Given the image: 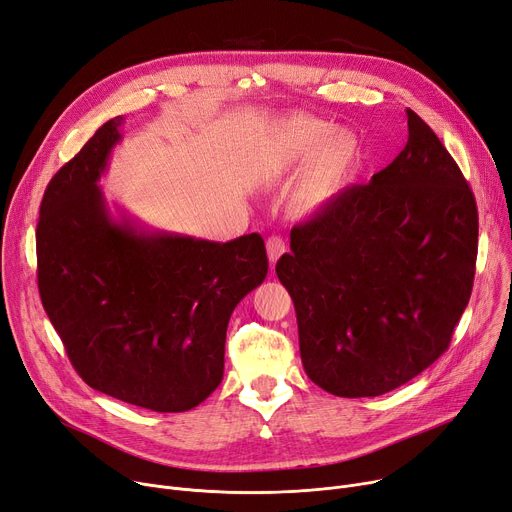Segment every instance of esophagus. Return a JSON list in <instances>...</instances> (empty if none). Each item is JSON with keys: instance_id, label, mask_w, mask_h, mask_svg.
<instances>
[{"instance_id": "1", "label": "esophagus", "mask_w": 512, "mask_h": 512, "mask_svg": "<svg viewBox=\"0 0 512 512\" xmlns=\"http://www.w3.org/2000/svg\"><path fill=\"white\" fill-rule=\"evenodd\" d=\"M283 252H285V239L281 235H270L266 239V254L270 260V266L277 264V260L281 258Z\"/></svg>"}]
</instances>
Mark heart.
<instances>
[{
	"mask_svg": "<svg viewBox=\"0 0 512 512\" xmlns=\"http://www.w3.org/2000/svg\"><path fill=\"white\" fill-rule=\"evenodd\" d=\"M355 153L357 142L349 132L330 130L318 119L291 117L270 134L266 169L273 175H285L310 156L297 179L293 202L304 213H312L341 190Z\"/></svg>",
	"mask_w": 512,
	"mask_h": 512,
	"instance_id": "1",
	"label": "heart"
}]
</instances>
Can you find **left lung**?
<instances>
[{"label": "left lung", "instance_id": "left-lung-1", "mask_svg": "<svg viewBox=\"0 0 512 512\" xmlns=\"http://www.w3.org/2000/svg\"><path fill=\"white\" fill-rule=\"evenodd\" d=\"M409 138L364 186L291 229L277 262L306 374L326 393H388L448 349L473 289L477 206L432 128L407 109Z\"/></svg>", "mask_w": 512, "mask_h": 512}]
</instances>
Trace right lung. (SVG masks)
Returning a JSON list of instances; mask_svg holds the SVG:
<instances>
[{"label": "right lung", "mask_w": 512, "mask_h": 512, "mask_svg": "<svg viewBox=\"0 0 512 512\" xmlns=\"http://www.w3.org/2000/svg\"><path fill=\"white\" fill-rule=\"evenodd\" d=\"M122 126V115L109 119L45 190L39 293L90 388L179 413L221 384L231 312L264 281L268 258L258 233L221 244L115 219L97 184Z\"/></svg>", "instance_id": "add662e5"}]
</instances>
